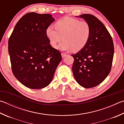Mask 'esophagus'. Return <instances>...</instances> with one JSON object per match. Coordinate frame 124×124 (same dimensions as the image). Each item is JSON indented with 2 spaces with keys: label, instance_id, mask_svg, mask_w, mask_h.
Masks as SVG:
<instances>
[{
  "label": "esophagus",
  "instance_id": "34e87169",
  "mask_svg": "<svg viewBox=\"0 0 124 124\" xmlns=\"http://www.w3.org/2000/svg\"><path fill=\"white\" fill-rule=\"evenodd\" d=\"M61 55H62V58H64V57H66V56H67V54H66L63 53H61Z\"/></svg>",
  "mask_w": 124,
  "mask_h": 124
}]
</instances>
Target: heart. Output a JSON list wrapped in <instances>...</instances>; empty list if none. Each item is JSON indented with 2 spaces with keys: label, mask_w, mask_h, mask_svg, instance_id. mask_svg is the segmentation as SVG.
I'll use <instances>...</instances> for the list:
<instances>
[{
  "label": "heart",
  "mask_w": 124,
  "mask_h": 124,
  "mask_svg": "<svg viewBox=\"0 0 124 124\" xmlns=\"http://www.w3.org/2000/svg\"><path fill=\"white\" fill-rule=\"evenodd\" d=\"M55 26H49L46 31L49 43L54 48L63 38L64 40L60 46L61 50L80 51L86 46L91 36V26L85 21L65 17L56 22Z\"/></svg>",
  "instance_id": "obj_1"
}]
</instances>
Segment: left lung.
<instances>
[{
    "label": "left lung",
    "mask_w": 124,
    "mask_h": 124,
    "mask_svg": "<svg viewBox=\"0 0 124 124\" xmlns=\"http://www.w3.org/2000/svg\"><path fill=\"white\" fill-rule=\"evenodd\" d=\"M78 17L89 23L92 33L86 46L78 53L71 55L74 59L72 70L78 84L89 88L100 84L110 73L114 44L108 31L96 17L90 14Z\"/></svg>",
    "instance_id": "8db88e82"
}]
</instances>
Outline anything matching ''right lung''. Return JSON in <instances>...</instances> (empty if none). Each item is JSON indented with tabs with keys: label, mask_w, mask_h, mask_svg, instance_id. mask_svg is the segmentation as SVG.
I'll list each match as a JSON object with an SVG mask.
<instances>
[{
	"label": "right lung",
	"mask_w": 124,
	"mask_h": 124,
	"mask_svg": "<svg viewBox=\"0 0 124 124\" xmlns=\"http://www.w3.org/2000/svg\"><path fill=\"white\" fill-rule=\"evenodd\" d=\"M54 21L48 13H26L17 22L8 39L12 73L29 88L41 89L50 84L62 60L61 53L50 46L46 34Z\"/></svg>",
	"instance_id": "right-lung-1"
}]
</instances>
